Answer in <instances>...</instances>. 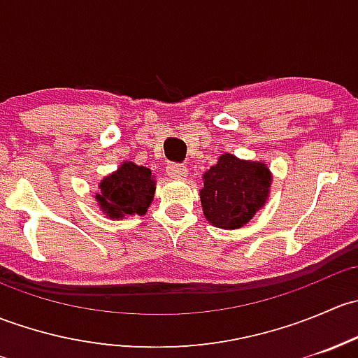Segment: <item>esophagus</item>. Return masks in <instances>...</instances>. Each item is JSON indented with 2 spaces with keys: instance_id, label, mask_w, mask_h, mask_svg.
<instances>
[{
  "instance_id": "34e87169",
  "label": "esophagus",
  "mask_w": 358,
  "mask_h": 358,
  "mask_svg": "<svg viewBox=\"0 0 358 358\" xmlns=\"http://www.w3.org/2000/svg\"><path fill=\"white\" fill-rule=\"evenodd\" d=\"M166 173H168V176H171V178H187L189 176V169L185 168L183 164H176V162H169L168 166H166Z\"/></svg>"
}]
</instances>
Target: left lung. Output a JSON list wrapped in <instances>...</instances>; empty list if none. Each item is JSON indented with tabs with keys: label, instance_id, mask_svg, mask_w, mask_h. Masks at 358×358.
I'll use <instances>...</instances> for the list:
<instances>
[{
	"label": "left lung",
	"instance_id": "left-lung-1",
	"mask_svg": "<svg viewBox=\"0 0 358 358\" xmlns=\"http://www.w3.org/2000/svg\"><path fill=\"white\" fill-rule=\"evenodd\" d=\"M272 175L263 162L241 161L223 154L204 173L201 202L209 223L220 229H239L265 204Z\"/></svg>",
	"mask_w": 358,
	"mask_h": 358
}]
</instances>
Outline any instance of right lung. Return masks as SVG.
<instances>
[{
	"instance_id": "1",
	"label": "right lung",
	"mask_w": 358,
	"mask_h": 358,
	"mask_svg": "<svg viewBox=\"0 0 358 358\" xmlns=\"http://www.w3.org/2000/svg\"><path fill=\"white\" fill-rule=\"evenodd\" d=\"M154 192L156 182L150 169L124 162L117 171L103 178L96 199L107 215L122 218L124 215H145Z\"/></svg>"
}]
</instances>
